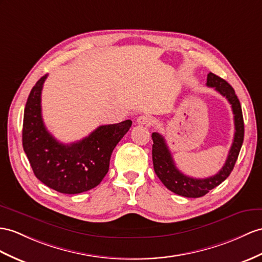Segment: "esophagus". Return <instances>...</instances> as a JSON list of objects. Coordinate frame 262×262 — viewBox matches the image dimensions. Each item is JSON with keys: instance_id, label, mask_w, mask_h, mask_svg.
I'll use <instances>...</instances> for the list:
<instances>
[{"instance_id": "esophagus-1", "label": "esophagus", "mask_w": 262, "mask_h": 262, "mask_svg": "<svg viewBox=\"0 0 262 262\" xmlns=\"http://www.w3.org/2000/svg\"><path fill=\"white\" fill-rule=\"evenodd\" d=\"M137 122L139 124H143V125H151L153 122H155V120L153 118H151L150 116H141L137 119Z\"/></svg>"}]
</instances>
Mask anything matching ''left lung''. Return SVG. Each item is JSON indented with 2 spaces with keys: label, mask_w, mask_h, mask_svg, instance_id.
<instances>
[{
  "label": "left lung",
  "mask_w": 262,
  "mask_h": 262,
  "mask_svg": "<svg viewBox=\"0 0 262 262\" xmlns=\"http://www.w3.org/2000/svg\"><path fill=\"white\" fill-rule=\"evenodd\" d=\"M207 85L210 88H214L216 92L223 95L231 104V109L233 112L234 120V137L233 142L228 153V158L226 163L218 173L206 178V179H195L186 174L176 167L171 152L165 143L164 138L159 135L158 132L152 133V161L153 168H155L156 174L159 179L172 192H174L182 196L187 198H200L207 194L210 190L218 187L220 183L225 181L230 176L231 171L237 161L239 152L241 149L242 142H244L245 136V125L244 117H242V110L240 105V101L234 93L233 88L229 83L221 79L220 76L210 72L207 78Z\"/></svg>",
  "instance_id": "left-lung-1"
}]
</instances>
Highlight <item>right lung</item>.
<instances>
[{
  "instance_id": "right-lung-1",
  "label": "right lung",
  "mask_w": 262,
  "mask_h": 262,
  "mask_svg": "<svg viewBox=\"0 0 262 262\" xmlns=\"http://www.w3.org/2000/svg\"><path fill=\"white\" fill-rule=\"evenodd\" d=\"M48 75L32 88L25 104L22 143L35 177L57 192L76 194L95 188L109 171L113 149L132 121L100 125L84 139L70 144L57 141L44 125L41 93Z\"/></svg>"
}]
</instances>
